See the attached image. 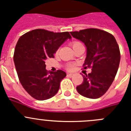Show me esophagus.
I'll return each mask as SVG.
<instances>
[{"label": "esophagus", "instance_id": "1", "mask_svg": "<svg viewBox=\"0 0 131 131\" xmlns=\"http://www.w3.org/2000/svg\"><path fill=\"white\" fill-rule=\"evenodd\" d=\"M72 76H73V74H71V73L67 74V77H72Z\"/></svg>", "mask_w": 131, "mask_h": 131}]
</instances>
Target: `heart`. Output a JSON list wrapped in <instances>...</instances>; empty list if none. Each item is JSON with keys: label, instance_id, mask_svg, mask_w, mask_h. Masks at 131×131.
<instances>
[{"label": "heart", "instance_id": "b5f03b06", "mask_svg": "<svg viewBox=\"0 0 131 131\" xmlns=\"http://www.w3.org/2000/svg\"><path fill=\"white\" fill-rule=\"evenodd\" d=\"M82 45V44L80 42L78 41H74L72 43V46L73 49L76 48V47H77L78 46H79V45ZM67 69H69V70H71V69H72V66L71 65V64H69V65L67 66Z\"/></svg>", "mask_w": 131, "mask_h": 131}]
</instances>
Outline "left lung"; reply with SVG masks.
<instances>
[{
    "instance_id": "obj_1",
    "label": "left lung",
    "mask_w": 131,
    "mask_h": 131,
    "mask_svg": "<svg viewBox=\"0 0 131 131\" xmlns=\"http://www.w3.org/2000/svg\"><path fill=\"white\" fill-rule=\"evenodd\" d=\"M70 34L86 47L84 69L92 68L90 73L82 75L83 82L77 86V91L88 98H99L107 91L117 72L121 59L119 45L113 35L99 29L90 28Z\"/></svg>"
}]
</instances>
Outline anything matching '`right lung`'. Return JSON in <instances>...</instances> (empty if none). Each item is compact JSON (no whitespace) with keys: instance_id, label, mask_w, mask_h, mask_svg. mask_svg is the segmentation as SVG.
I'll return each instance as SVG.
<instances>
[{"instance_id":"add662e5","label":"right lung","mask_w":131,"mask_h":131,"mask_svg":"<svg viewBox=\"0 0 131 131\" xmlns=\"http://www.w3.org/2000/svg\"><path fill=\"white\" fill-rule=\"evenodd\" d=\"M71 38L68 31L54 33L37 29L26 33L18 39L14 62L21 84L31 97L42 101L58 92L67 74L61 70L48 72L45 61L54 57L58 49Z\"/></svg>"}]
</instances>
